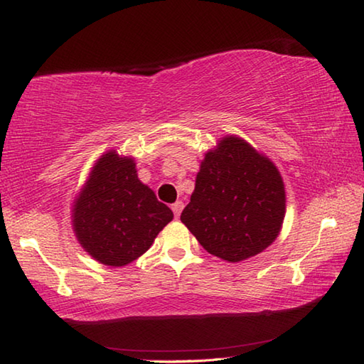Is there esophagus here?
Returning <instances> with one entry per match:
<instances>
[{
    "mask_svg": "<svg viewBox=\"0 0 364 364\" xmlns=\"http://www.w3.org/2000/svg\"><path fill=\"white\" fill-rule=\"evenodd\" d=\"M183 202L181 200H176L173 205H171V211H173V215H175V218H178L181 215V210H183Z\"/></svg>",
    "mask_w": 364,
    "mask_h": 364,
    "instance_id": "obj_1",
    "label": "esophagus"
}]
</instances>
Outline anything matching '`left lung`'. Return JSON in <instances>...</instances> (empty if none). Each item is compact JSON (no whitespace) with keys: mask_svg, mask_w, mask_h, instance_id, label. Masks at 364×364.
Segmentation results:
<instances>
[{"mask_svg":"<svg viewBox=\"0 0 364 364\" xmlns=\"http://www.w3.org/2000/svg\"><path fill=\"white\" fill-rule=\"evenodd\" d=\"M283 218L279 170L245 140L226 136L205 154L181 223L210 255L239 262L277 239Z\"/></svg>","mask_w":364,"mask_h":364,"instance_id":"8db88e82","label":"left lung"}]
</instances>
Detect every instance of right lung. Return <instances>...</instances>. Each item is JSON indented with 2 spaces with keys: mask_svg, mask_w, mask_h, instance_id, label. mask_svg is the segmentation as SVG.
<instances>
[{
  "mask_svg": "<svg viewBox=\"0 0 364 364\" xmlns=\"http://www.w3.org/2000/svg\"><path fill=\"white\" fill-rule=\"evenodd\" d=\"M171 220V210L138 180L134 159L114 151L98 159L73 208L79 243L97 261L114 267L148 251Z\"/></svg>",
  "mask_w": 364,
  "mask_h": 364,
  "instance_id": "obj_1",
  "label": "right lung"
}]
</instances>
